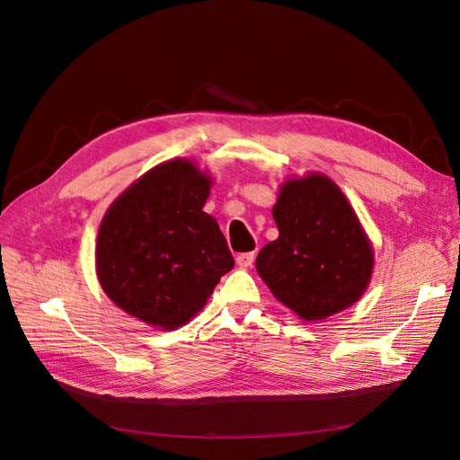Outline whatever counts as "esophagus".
<instances>
[{"label":"esophagus","instance_id":"obj_1","mask_svg":"<svg viewBox=\"0 0 460 460\" xmlns=\"http://www.w3.org/2000/svg\"><path fill=\"white\" fill-rule=\"evenodd\" d=\"M253 261H255V253L253 252L252 253H242V255L235 257V264H238L240 269H249L253 264Z\"/></svg>","mask_w":460,"mask_h":460}]
</instances>
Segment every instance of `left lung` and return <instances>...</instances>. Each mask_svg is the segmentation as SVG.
Wrapping results in <instances>:
<instances>
[{"label": "left lung", "instance_id": "8db88e82", "mask_svg": "<svg viewBox=\"0 0 460 460\" xmlns=\"http://www.w3.org/2000/svg\"><path fill=\"white\" fill-rule=\"evenodd\" d=\"M272 217L278 238L255 261L272 296L305 323L351 307L372 280L374 249L353 205L323 172L286 178Z\"/></svg>", "mask_w": 460, "mask_h": 460}]
</instances>
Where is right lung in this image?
Here are the masks:
<instances>
[{
  "label": "right lung",
  "mask_w": 460,
  "mask_h": 460,
  "mask_svg": "<svg viewBox=\"0 0 460 460\" xmlns=\"http://www.w3.org/2000/svg\"><path fill=\"white\" fill-rule=\"evenodd\" d=\"M213 176L188 157L163 161L109 205L95 274L127 314L159 330L188 324L234 269L215 217L203 211Z\"/></svg>",
  "instance_id": "right-lung-1"
}]
</instances>
